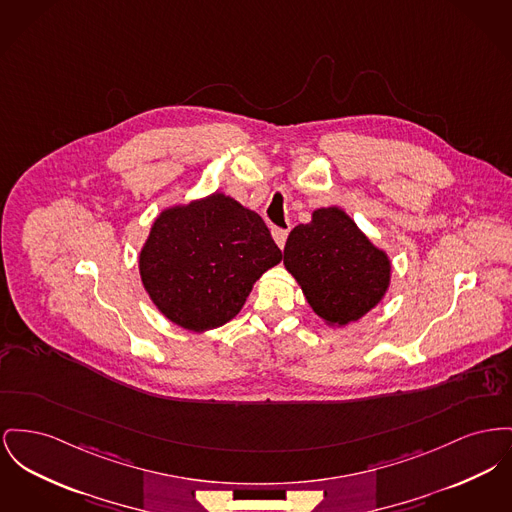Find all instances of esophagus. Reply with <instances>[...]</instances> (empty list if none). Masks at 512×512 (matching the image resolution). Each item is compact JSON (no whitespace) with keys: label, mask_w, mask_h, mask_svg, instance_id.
I'll return each instance as SVG.
<instances>
[{"label":"esophagus","mask_w":512,"mask_h":512,"mask_svg":"<svg viewBox=\"0 0 512 512\" xmlns=\"http://www.w3.org/2000/svg\"><path fill=\"white\" fill-rule=\"evenodd\" d=\"M272 238L276 241V245L282 249V247L286 245V240H288V230H284V228H272Z\"/></svg>","instance_id":"34e87169"}]
</instances>
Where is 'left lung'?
Masks as SVG:
<instances>
[{
    "label": "left lung",
    "instance_id": "obj_1",
    "mask_svg": "<svg viewBox=\"0 0 512 512\" xmlns=\"http://www.w3.org/2000/svg\"><path fill=\"white\" fill-rule=\"evenodd\" d=\"M284 265L300 282L313 311L331 325L358 321L385 296L391 261L340 209L313 212L284 247Z\"/></svg>",
    "mask_w": 512,
    "mask_h": 512
}]
</instances>
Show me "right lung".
Returning <instances> with one entry per match:
<instances>
[{
	"instance_id": "add662e5",
	"label": "right lung",
	"mask_w": 512,
	"mask_h": 512,
	"mask_svg": "<svg viewBox=\"0 0 512 512\" xmlns=\"http://www.w3.org/2000/svg\"><path fill=\"white\" fill-rule=\"evenodd\" d=\"M280 259L263 218L214 193L154 220L139 269L154 305L172 323L209 331L240 313L255 280Z\"/></svg>"
}]
</instances>
